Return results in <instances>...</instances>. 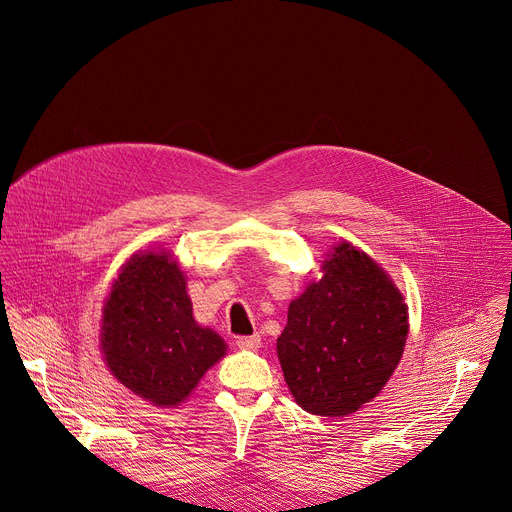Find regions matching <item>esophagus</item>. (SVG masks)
I'll list each match as a JSON object with an SVG mask.
<instances>
[{"label": "esophagus", "mask_w": 512, "mask_h": 512, "mask_svg": "<svg viewBox=\"0 0 512 512\" xmlns=\"http://www.w3.org/2000/svg\"><path fill=\"white\" fill-rule=\"evenodd\" d=\"M262 339L258 333L254 335H244V337H236V345L238 349H244V351H256L260 347Z\"/></svg>", "instance_id": "obj_1"}]
</instances>
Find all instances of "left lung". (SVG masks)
Instances as JSON below:
<instances>
[{
	"instance_id": "1",
	"label": "left lung",
	"mask_w": 512,
	"mask_h": 512,
	"mask_svg": "<svg viewBox=\"0 0 512 512\" xmlns=\"http://www.w3.org/2000/svg\"><path fill=\"white\" fill-rule=\"evenodd\" d=\"M323 268V280L290 303L278 359L295 402L335 418L382 390L404 353L408 309L382 268L347 242Z\"/></svg>"
}]
</instances>
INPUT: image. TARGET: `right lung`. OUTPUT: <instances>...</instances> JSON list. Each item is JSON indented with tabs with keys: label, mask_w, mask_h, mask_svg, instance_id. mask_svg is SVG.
Instances as JSON below:
<instances>
[{
	"label": "right lung",
	"mask_w": 512,
	"mask_h": 512,
	"mask_svg": "<svg viewBox=\"0 0 512 512\" xmlns=\"http://www.w3.org/2000/svg\"><path fill=\"white\" fill-rule=\"evenodd\" d=\"M102 351L112 374L157 406L183 402L226 351L193 319L185 278L165 252L134 256L104 305Z\"/></svg>",
	"instance_id": "right-lung-1"
}]
</instances>
